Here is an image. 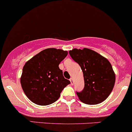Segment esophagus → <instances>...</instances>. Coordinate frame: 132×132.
<instances>
[{"instance_id": "obj_1", "label": "esophagus", "mask_w": 132, "mask_h": 132, "mask_svg": "<svg viewBox=\"0 0 132 132\" xmlns=\"http://www.w3.org/2000/svg\"><path fill=\"white\" fill-rule=\"evenodd\" d=\"M70 83H71V85H73V83H74V82H73V78H70Z\"/></svg>"}]
</instances>
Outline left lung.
Returning a JSON list of instances; mask_svg holds the SVG:
<instances>
[{"label":"left lung","mask_w":132,"mask_h":132,"mask_svg":"<svg viewBox=\"0 0 132 132\" xmlns=\"http://www.w3.org/2000/svg\"><path fill=\"white\" fill-rule=\"evenodd\" d=\"M69 53L83 73L85 87L76 92L79 99L88 105L102 103L111 94L115 83V73L109 61L88 48H75Z\"/></svg>","instance_id":"8db88e82"}]
</instances>
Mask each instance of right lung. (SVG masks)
<instances>
[{"mask_svg": "<svg viewBox=\"0 0 132 132\" xmlns=\"http://www.w3.org/2000/svg\"><path fill=\"white\" fill-rule=\"evenodd\" d=\"M67 55V51L48 48L24 64L21 85L31 102L39 105H47L59 99L63 88L70 83L59 67Z\"/></svg>", "mask_w": 132, "mask_h": 132, "instance_id": "1", "label": "right lung"}]
</instances>
